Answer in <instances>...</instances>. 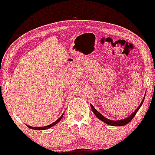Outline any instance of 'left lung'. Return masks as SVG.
Returning <instances> with one entry per match:
<instances>
[{
	"label": "left lung",
	"mask_w": 155,
	"mask_h": 155,
	"mask_svg": "<svg viewBox=\"0 0 155 155\" xmlns=\"http://www.w3.org/2000/svg\"><path fill=\"white\" fill-rule=\"evenodd\" d=\"M145 97H144L143 101H141L139 107L137 108V109L135 110V111L133 112V113L131 114L130 116H128V117H127L126 118H124V119H122V120H113L108 119V118L104 117V116L103 115H101V114L99 113V112L97 111V110H96V109H95V108L93 107L92 104H90V106H91V108H92V110L93 113L95 114V116H96L97 117L99 118V119H100L101 120H102V121L104 122L105 124L109 125V126H125V125L128 124V123L130 122V121H131V120H132L133 118H134V116H135V114H136L137 111H138L139 109H140V107L142 106V104H143V101H144V99H145Z\"/></svg>",
	"instance_id": "1"
}]
</instances>
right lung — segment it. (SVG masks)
Listing matches in <instances>:
<instances>
[{"mask_svg":"<svg viewBox=\"0 0 155 155\" xmlns=\"http://www.w3.org/2000/svg\"><path fill=\"white\" fill-rule=\"evenodd\" d=\"M63 114H62V115H61V117L59 118L58 120H56V121L53 123V124L48 125V126H44V127H32V126H28V125H27V126L28 127V128H31V129H34V130H46V129H48L49 128H51V127L54 126H55V125H56V124H58V123L61 120V118H63Z\"/></svg>","mask_w":155,"mask_h":155,"instance_id":"obj_1","label":"right lung"}]
</instances>
